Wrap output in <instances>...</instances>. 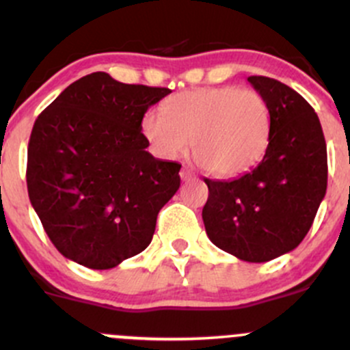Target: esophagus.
<instances>
[{
  "label": "esophagus",
  "mask_w": 350,
  "mask_h": 350,
  "mask_svg": "<svg viewBox=\"0 0 350 350\" xmlns=\"http://www.w3.org/2000/svg\"><path fill=\"white\" fill-rule=\"evenodd\" d=\"M179 176H181V179H185V181H188V179H193L195 178V172H193V169L189 167H183L181 172H179Z\"/></svg>",
  "instance_id": "1"
}]
</instances>
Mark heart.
I'll return each instance as SVG.
<instances>
[{
  "label": "heart",
  "mask_w": 350,
  "mask_h": 350,
  "mask_svg": "<svg viewBox=\"0 0 350 350\" xmlns=\"http://www.w3.org/2000/svg\"><path fill=\"white\" fill-rule=\"evenodd\" d=\"M142 133L164 159L185 154L191 140L198 164L211 174L230 178L249 171L266 154L271 109L254 90L200 88L172 96L164 115L147 111Z\"/></svg>",
  "instance_id": "heart-1"
}]
</instances>
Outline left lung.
I'll use <instances>...</instances> for the list:
<instances>
[{"label": "left lung", "mask_w": 350, "mask_h": 350, "mask_svg": "<svg viewBox=\"0 0 350 350\" xmlns=\"http://www.w3.org/2000/svg\"><path fill=\"white\" fill-rule=\"evenodd\" d=\"M271 109L262 161L230 181L204 179L203 221L210 241L247 262L291 252L312 227L327 191V146L308 101L276 79L247 77Z\"/></svg>", "instance_id": "left-lung-1"}]
</instances>
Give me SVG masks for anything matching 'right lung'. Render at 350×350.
Returning <instances> with one entry per match:
<instances>
[{
  "mask_svg": "<svg viewBox=\"0 0 350 350\" xmlns=\"http://www.w3.org/2000/svg\"><path fill=\"white\" fill-rule=\"evenodd\" d=\"M167 88L93 72L67 86L35 120L28 198L55 249L90 269H111L147 249L181 164L147 152L142 120Z\"/></svg>",
  "mask_w": 350,
  "mask_h": 350,
  "instance_id": "right-lung-1",
  "label": "right lung"
}]
</instances>
